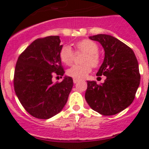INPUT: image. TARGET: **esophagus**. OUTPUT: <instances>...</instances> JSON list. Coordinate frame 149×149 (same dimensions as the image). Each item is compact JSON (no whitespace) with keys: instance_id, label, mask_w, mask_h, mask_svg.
<instances>
[{"instance_id":"esophagus-1","label":"esophagus","mask_w":149,"mask_h":149,"mask_svg":"<svg viewBox=\"0 0 149 149\" xmlns=\"http://www.w3.org/2000/svg\"><path fill=\"white\" fill-rule=\"evenodd\" d=\"M78 82H79V79H73V83H74V84H77V83H78Z\"/></svg>"}]
</instances>
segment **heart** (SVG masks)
<instances>
[{
	"instance_id": "1",
	"label": "heart",
	"mask_w": 149,
	"mask_h": 149,
	"mask_svg": "<svg viewBox=\"0 0 149 149\" xmlns=\"http://www.w3.org/2000/svg\"><path fill=\"white\" fill-rule=\"evenodd\" d=\"M77 52H84L86 55L84 57V65H74L67 70V75L74 79H80L87 77L91 72L92 65L97 67L100 63V56L99 55L98 45L90 39H84L76 44ZM76 54L70 46H63L59 52V58L64 64L71 65L75 59Z\"/></svg>"
}]
</instances>
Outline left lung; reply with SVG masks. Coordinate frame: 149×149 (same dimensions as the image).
Wrapping results in <instances>:
<instances>
[{"instance_id":"8db88e82","label":"left lung","mask_w":149,"mask_h":149,"mask_svg":"<svg viewBox=\"0 0 149 149\" xmlns=\"http://www.w3.org/2000/svg\"><path fill=\"white\" fill-rule=\"evenodd\" d=\"M90 38L104 47L105 57L97 76L107 78L101 84L87 81L85 99L93 111L113 115L134 100L141 79L139 63L133 50L113 36L99 34Z\"/></svg>"}]
</instances>
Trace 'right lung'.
<instances>
[{
  "label": "right lung",
  "instance_id": "right-lung-1",
  "mask_svg": "<svg viewBox=\"0 0 149 149\" xmlns=\"http://www.w3.org/2000/svg\"><path fill=\"white\" fill-rule=\"evenodd\" d=\"M59 36L39 38L31 43L17 58L14 87L20 103L31 116L49 119L59 113L73 86L71 77L52 81L54 75L63 76L59 52Z\"/></svg>",
  "mask_w": 149,
  "mask_h": 149
}]
</instances>
